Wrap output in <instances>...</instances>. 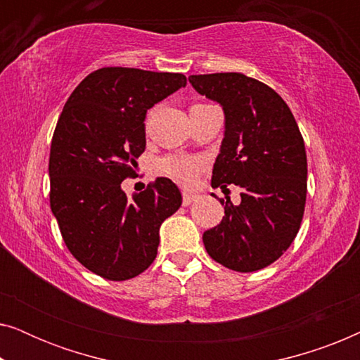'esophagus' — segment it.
Masks as SVG:
<instances>
[{
	"label": "esophagus",
	"mask_w": 360,
	"mask_h": 360,
	"mask_svg": "<svg viewBox=\"0 0 360 360\" xmlns=\"http://www.w3.org/2000/svg\"><path fill=\"white\" fill-rule=\"evenodd\" d=\"M193 201H196V195H193V193H184V201H181V203H184V206H188V205H191L193 203Z\"/></svg>",
	"instance_id": "34e87169"
}]
</instances>
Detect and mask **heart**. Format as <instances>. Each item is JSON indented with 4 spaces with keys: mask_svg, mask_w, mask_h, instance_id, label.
I'll list each match as a JSON object with an SVG mask.
<instances>
[{
    "mask_svg": "<svg viewBox=\"0 0 360 360\" xmlns=\"http://www.w3.org/2000/svg\"><path fill=\"white\" fill-rule=\"evenodd\" d=\"M205 167V160L201 157L185 155V154H170L162 157L157 162V170L167 179L176 181V184L190 186L195 184L196 176Z\"/></svg>",
    "mask_w": 360,
    "mask_h": 360,
    "instance_id": "1",
    "label": "heart"
}]
</instances>
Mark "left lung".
I'll return each mask as SVG.
<instances>
[{
	"label": "left lung",
	"mask_w": 360,
	"mask_h": 360,
	"mask_svg": "<svg viewBox=\"0 0 360 360\" xmlns=\"http://www.w3.org/2000/svg\"><path fill=\"white\" fill-rule=\"evenodd\" d=\"M200 95L224 110L226 131L213 188L240 186V203L219 200L224 216L203 234L211 259L236 272L275 262L297 238L307 203V150L282 96L244 73L188 77Z\"/></svg>",
	"instance_id": "left-lung-1"
}]
</instances>
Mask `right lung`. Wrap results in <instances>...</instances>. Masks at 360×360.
Returning <instances> with one entry per match:
<instances>
[{"instance_id": "1", "label": "right lung", "mask_w": 360, "mask_h": 360, "mask_svg": "<svg viewBox=\"0 0 360 360\" xmlns=\"http://www.w3.org/2000/svg\"><path fill=\"white\" fill-rule=\"evenodd\" d=\"M186 85L181 73L105 67L82 80L53 131L51 208L63 243L83 267L112 282L154 262L159 229L181 205L159 176L129 198L121 190L146 150V112Z\"/></svg>"}]
</instances>
